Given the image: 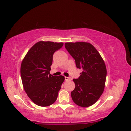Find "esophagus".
Instances as JSON below:
<instances>
[{
    "label": "esophagus",
    "instance_id": "34e87169",
    "mask_svg": "<svg viewBox=\"0 0 131 131\" xmlns=\"http://www.w3.org/2000/svg\"><path fill=\"white\" fill-rule=\"evenodd\" d=\"M69 79H70V78L65 77V80H66V81H68V80H69Z\"/></svg>",
    "mask_w": 131,
    "mask_h": 131
}]
</instances>
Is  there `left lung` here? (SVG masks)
I'll list each match as a JSON object with an SVG mask.
<instances>
[{
  "instance_id": "obj_1",
  "label": "left lung",
  "mask_w": 131,
  "mask_h": 131,
  "mask_svg": "<svg viewBox=\"0 0 131 131\" xmlns=\"http://www.w3.org/2000/svg\"><path fill=\"white\" fill-rule=\"evenodd\" d=\"M64 45L75 59L77 68L82 70L79 78L73 79L75 87L71 92L72 100L79 106H90L103 92L106 77L105 63L98 51L89 42H66Z\"/></svg>"
}]
</instances>
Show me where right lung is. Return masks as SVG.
I'll use <instances>...</instances> for the list:
<instances>
[{
	"label": "right lung",
	"mask_w": 131,
	"mask_h": 131,
	"mask_svg": "<svg viewBox=\"0 0 131 131\" xmlns=\"http://www.w3.org/2000/svg\"><path fill=\"white\" fill-rule=\"evenodd\" d=\"M63 45V42L39 41L28 51L22 62L23 88L29 98L39 106L54 103L64 80L62 75L54 77L50 74L53 54Z\"/></svg>",
	"instance_id": "1"
}]
</instances>
